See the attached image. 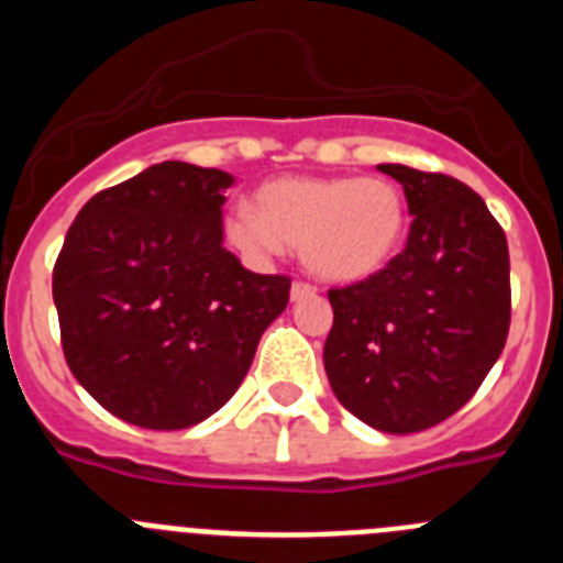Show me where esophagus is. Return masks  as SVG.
Instances as JSON below:
<instances>
[{
	"mask_svg": "<svg viewBox=\"0 0 563 563\" xmlns=\"http://www.w3.org/2000/svg\"><path fill=\"white\" fill-rule=\"evenodd\" d=\"M316 287L312 285H307V282H292V287H290V298L292 301H305V298H312L316 296Z\"/></svg>",
	"mask_w": 563,
	"mask_h": 563,
	"instance_id": "1",
	"label": "esophagus"
}]
</instances>
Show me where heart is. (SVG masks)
Wrapping results in <instances>:
<instances>
[{
	"instance_id": "1",
	"label": "heart",
	"mask_w": 563,
	"mask_h": 563,
	"mask_svg": "<svg viewBox=\"0 0 563 563\" xmlns=\"http://www.w3.org/2000/svg\"><path fill=\"white\" fill-rule=\"evenodd\" d=\"M406 231V202L383 177H282L256 191V211L236 206L225 236L251 262L301 247L324 282H361L380 271Z\"/></svg>"
}]
</instances>
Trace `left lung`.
I'll return each mask as SVG.
<instances>
[{"mask_svg":"<svg viewBox=\"0 0 563 563\" xmlns=\"http://www.w3.org/2000/svg\"><path fill=\"white\" fill-rule=\"evenodd\" d=\"M411 220L402 253L330 290L324 369L341 406L386 434H415L460 411L499 361L510 330L507 239L479 194L400 163Z\"/></svg>","mask_w":563,"mask_h":563,"instance_id":"8db88e82","label":"left lung"}]
</instances>
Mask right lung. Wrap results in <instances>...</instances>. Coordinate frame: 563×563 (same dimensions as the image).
I'll return each mask as SVG.
<instances>
[{
    "label": "right lung",
    "mask_w": 563,
    "mask_h": 563,
    "mask_svg": "<svg viewBox=\"0 0 563 563\" xmlns=\"http://www.w3.org/2000/svg\"><path fill=\"white\" fill-rule=\"evenodd\" d=\"M233 177L166 161L96 194L69 225L53 301L69 372L114 417L197 426L245 380L290 278L258 276L222 245Z\"/></svg>",
    "instance_id": "add662e5"
}]
</instances>
